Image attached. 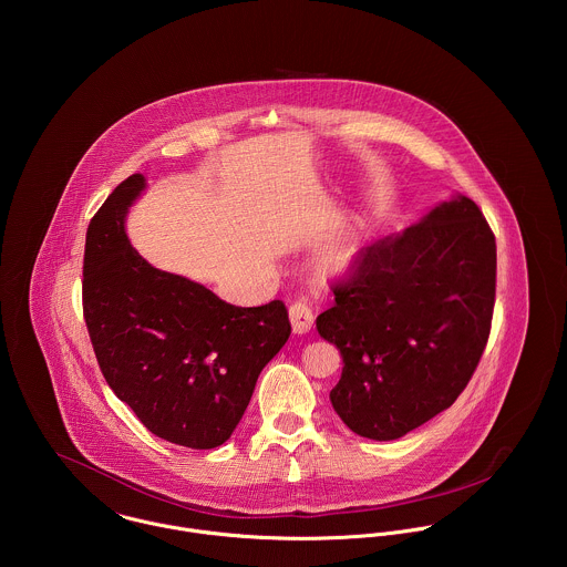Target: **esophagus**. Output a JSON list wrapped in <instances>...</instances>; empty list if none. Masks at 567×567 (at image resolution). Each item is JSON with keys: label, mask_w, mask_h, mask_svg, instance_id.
<instances>
[{"label": "esophagus", "mask_w": 567, "mask_h": 567, "mask_svg": "<svg viewBox=\"0 0 567 567\" xmlns=\"http://www.w3.org/2000/svg\"><path fill=\"white\" fill-rule=\"evenodd\" d=\"M288 315H290V323H292L295 333H306L315 324V312L310 310V306L306 301H295L290 306Z\"/></svg>", "instance_id": "1"}]
</instances>
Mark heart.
Listing matches in <instances>:
<instances>
[{"instance_id": "1", "label": "heart", "mask_w": 567, "mask_h": 567, "mask_svg": "<svg viewBox=\"0 0 567 567\" xmlns=\"http://www.w3.org/2000/svg\"><path fill=\"white\" fill-rule=\"evenodd\" d=\"M355 257V246L351 243L338 244L327 252V264L336 270L347 268Z\"/></svg>"}]
</instances>
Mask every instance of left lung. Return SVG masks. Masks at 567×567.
<instances>
[{
    "mask_svg": "<svg viewBox=\"0 0 567 567\" xmlns=\"http://www.w3.org/2000/svg\"><path fill=\"white\" fill-rule=\"evenodd\" d=\"M317 329L342 355L329 400L360 436L393 441L456 402L485 351L495 238L467 196L358 250Z\"/></svg>",
    "mask_w": 567,
    "mask_h": 567,
    "instance_id": "obj_1",
    "label": "left lung"
}]
</instances>
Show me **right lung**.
Instances as JSON below:
<instances>
[{
    "mask_svg": "<svg viewBox=\"0 0 567 567\" xmlns=\"http://www.w3.org/2000/svg\"><path fill=\"white\" fill-rule=\"evenodd\" d=\"M144 189V174L128 176L89 223L84 323L106 384L153 434L212 450L234 434L261 369L286 344L288 310L238 308L148 264L124 227Z\"/></svg>",
    "mask_w": 567,
    "mask_h": 567,
    "instance_id": "add662e5",
    "label": "right lung"
}]
</instances>
